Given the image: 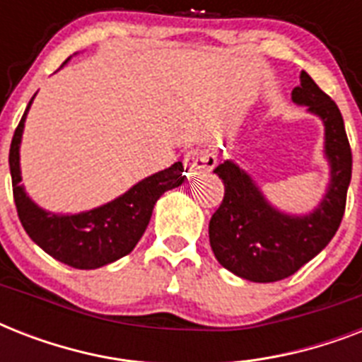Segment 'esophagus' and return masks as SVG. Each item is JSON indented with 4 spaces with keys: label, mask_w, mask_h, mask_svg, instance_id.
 I'll list each match as a JSON object with an SVG mask.
<instances>
[{
    "label": "esophagus",
    "mask_w": 362,
    "mask_h": 362,
    "mask_svg": "<svg viewBox=\"0 0 362 362\" xmlns=\"http://www.w3.org/2000/svg\"><path fill=\"white\" fill-rule=\"evenodd\" d=\"M216 165V158L210 156V153L203 152H189L186 156V167H187V175L189 176H197L201 173H206Z\"/></svg>",
    "instance_id": "1"
}]
</instances>
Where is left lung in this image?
Listing matches in <instances>:
<instances>
[{
	"label": "left lung",
	"instance_id": "8db88e82",
	"mask_svg": "<svg viewBox=\"0 0 362 362\" xmlns=\"http://www.w3.org/2000/svg\"><path fill=\"white\" fill-rule=\"evenodd\" d=\"M291 101L323 124V158L329 182L314 209L303 214L270 203L246 169L226 159L214 169L226 186L210 218V246L221 267L242 280L269 284L289 278L331 242L340 227L351 180V150L337 103L300 71Z\"/></svg>",
	"mask_w": 362,
	"mask_h": 362
}]
</instances>
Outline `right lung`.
<instances>
[{
    "mask_svg": "<svg viewBox=\"0 0 362 362\" xmlns=\"http://www.w3.org/2000/svg\"><path fill=\"white\" fill-rule=\"evenodd\" d=\"M69 59H65V64ZM33 99L35 95L31 98L18 127L14 131L8 152L14 203L22 227L42 252L73 269L92 270L115 263L133 252L136 242L141 240L158 199L165 192L184 184V165L182 161H176L169 169L142 178L125 193L95 209L84 210L78 214L50 212L39 206L20 184V144Z\"/></svg>",
    "mask_w": 362,
    "mask_h": 362,
    "instance_id": "right-lung-1",
    "label": "right lung"
}]
</instances>
